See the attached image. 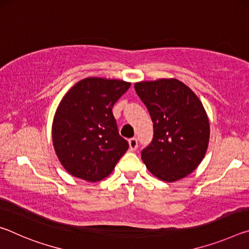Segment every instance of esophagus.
<instances>
[{
	"label": "esophagus",
	"instance_id": "esophagus-1",
	"mask_svg": "<svg viewBox=\"0 0 249 249\" xmlns=\"http://www.w3.org/2000/svg\"><path fill=\"white\" fill-rule=\"evenodd\" d=\"M128 144H129V149L130 150H136L137 149V146H138V142H137V140L135 137L130 138V140H128Z\"/></svg>",
	"mask_w": 249,
	"mask_h": 249
}]
</instances>
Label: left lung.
I'll return each instance as SVG.
<instances>
[{
    "mask_svg": "<svg viewBox=\"0 0 249 249\" xmlns=\"http://www.w3.org/2000/svg\"><path fill=\"white\" fill-rule=\"evenodd\" d=\"M148 109L154 137L142 150L151 174L166 182L184 178L200 165L210 140V124L201 101L177 79L135 83Z\"/></svg>",
    "mask_w": 249,
    "mask_h": 249,
    "instance_id": "left-lung-1",
    "label": "left lung"
}]
</instances>
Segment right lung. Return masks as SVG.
Listing matches in <instances>:
<instances>
[{"instance_id": "right-lung-1", "label": "right lung", "mask_w": 249, "mask_h": 249, "mask_svg": "<svg viewBox=\"0 0 249 249\" xmlns=\"http://www.w3.org/2000/svg\"><path fill=\"white\" fill-rule=\"evenodd\" d=\"M129 87L122 80L91 77L62 98L53 117V142L71 176L90 182L107 178L128 149L112 108Z\"/></svg>"}]
</instances>
